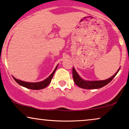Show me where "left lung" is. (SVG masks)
Instances as JSON below:
<instances>
[{"label": "left lung", "instance_id": "1", "mask_svg": "<svg viewBox=\"0 0 129 129\" xmlns=\"http://www.w3.org/2000/svg\"><path fill=\"white\" fill-rule=\"evenodd\" d=\"M120 67L113 76L110 77L109 78L104 80H97V81H89V80H84L83 78H81L78 74L77 73V71H75V68L73 67L72 69V75H73L74 81L75 84H77L78 87L81 88L85 89H99L101 87H104V86L107 85L108 83H109L110 81L113 79L116 76V74L119 72Z\"/></svg>", "mask_w": 129, "mask_h": 129}]
</instances>
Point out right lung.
<instances>
[{"instance_id": "1", "label": "right lung", "mask_w": 129, "mask_h": 129, "mask_svg": "<svg viewBox=\"0 0 129 129\" xmlns=\"http://www.w3.org/2000/svg\"><path fill=\"white\" fill-rule=\"evenodd\" d=\"M57 67H58V64L57 65L56 68L54 69V71H53L52 73L49 75L48 78H46L45 80H44L43 81H40V82H36V83H30V82H26V81H22V80H20L17 79L15 77H13L14 80L16 81L18 84H20V86H23V87H26V88L30 89H33V90H39V89H42L46 87L49 84V83H51V80H52L53 75H54V73H55L56 69H57Z\"/></svg>"}]
</instances>
